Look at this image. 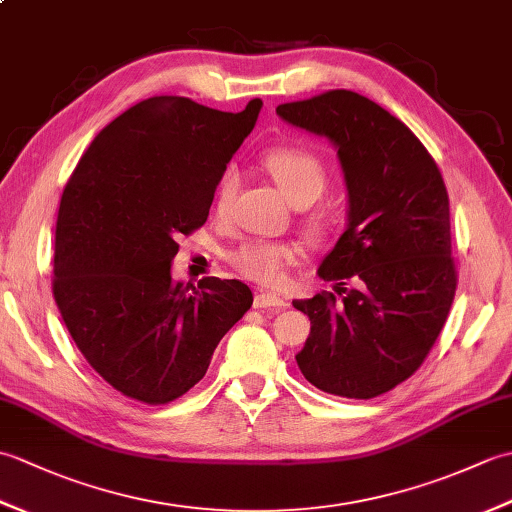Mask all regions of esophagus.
Segmentation results:
<instances>
[{"mask_svg": "<svg viewBox=\"0 0 512 512\" xmlns=\"http://www.w3.org/2000/svg\"><path fill=\"white\" fill-rule=\"evenodd\" d=\"M255 308H273V310H281L286 308V299H281L277 295H270V292H257L253 299Z\"/></svg>", "mask_w": 512, "mask_h": 512, "instance_id": "34e87169", "label": "esophagus"}]
</instances>
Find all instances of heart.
Here are the masks:
<instances>
[{"mask_svg": "<svg viewBox=\"0 0 512 512\" xmlns=\"http://www.w3.org/2000/svg\"><path fill=\"white\" fill-rule=\"evenodd\" d=\"M264 167L270 178L277 182L281 193L295 204L308 206L319 200L325 184H328V171L321 158L306 147H273L266 151ZM235 169H226L217 182L215 206L224 213L231 206L237 191ZM308 228L312 233H321L325 228V213L317 211L308 217ZM297 248L286 242H266V239H248L231 253V264L244 277L259 281V284H279L288 264L295 262Z\"/></svg>", "mask_w": 512, "mask_h": 512, "instance_id": "b5f03b06", "label": "heart"}]
</instances>
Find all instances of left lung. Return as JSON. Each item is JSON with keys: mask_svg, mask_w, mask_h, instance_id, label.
Segmentation results:
<instances>
[{"mask_svg": "<svg viewBox=\"0 0 512 512\" xmlns=\"http://www.w3.org/2000/svg\"><path fill=\"white\" fill-rule=\"evenodd\" d=\"M277 114L336 147L350 202L345 233L319 266L342 299L323 290L292 301L310 317L297 365L328 394L376 398L422 365L451 310L447 187L411 129L361 94L330 90Z\"/></svg>", "mask_w": 512, "mask_h": 512, "instance_id": "1", "label": "left lung"}]
</instances>
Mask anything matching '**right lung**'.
Here are the masks:
<instances>
[{"label": "right lung", "instance_id": "1", "mask_svg": "<svg viewBox=\"0 0 512 512\" xmlns=\"http://www.w3.org/2000/svg\"><path fill=\"white\" fill-rule=\"evenodd\" d=\"M262 101L220 112L151 96L103 127L65 184L52 295L85 361L123 396L167 405L200 383L253 306L237 279H171L180 235L200 228Z\"/></svg>", "mask_w": 512, "mask_h": 512}]
</instances>
